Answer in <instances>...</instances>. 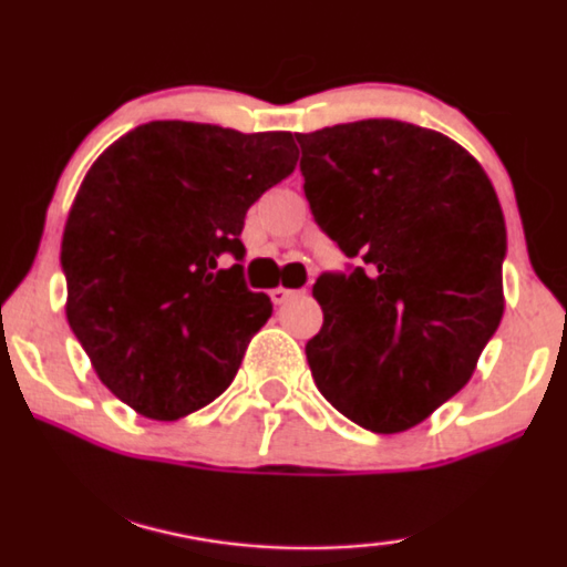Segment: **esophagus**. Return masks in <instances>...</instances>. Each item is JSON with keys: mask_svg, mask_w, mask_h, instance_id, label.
Returning a JSON list of instances; mask_svg holds the SVG:
<instances>
[{"mask_svg": "<svg viewBox=\"0 0 567 567\" xmlns=\"http://www.w3.org/2000/svg\"><path fill=\"white\" fill-rule=\"evenodd\" d=\"M293 297H297V291L286 289V286H276V289H270V299H274V305H286V301Z\"/></svg>", "mask_w": 567, "mask_h": 567, "instance_id": "obj_1", "label": "esophagus"}]
</instances>
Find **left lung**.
<instances>
[{"mask_svg":"<svg viewBox=\"0 0 567 567\" xmlns=\"http://www.w3.org/2000/svg\"><path fill=\"white\" fill-rule=\"evenodd\" d=\"M297 140L315 220L367 266L315 284L312 378L359 427L406 432L472 380L503 320L497 193L455 140L409 122L362 120Z\"/></svg>","mask_w":567,"mask_h":567,"instance_id":"obj_1","label":"left lung"}]
</instances>
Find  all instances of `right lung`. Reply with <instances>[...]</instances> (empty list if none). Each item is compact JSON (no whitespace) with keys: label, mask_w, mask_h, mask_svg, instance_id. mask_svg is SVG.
Segmentation results:
<instances>
[{"label":"right lung","mask_w":567,"mask_h":567,"mask_svg":"<svg viewBox=\"0 0 567 567\" xmlns=\"http://www.w3.org/2000/svg\"><path fill=\"white\" fill-rule=\"evenodd\" d=\"M291 132L148 122L95 158L62 237L68 322L137 414L176 422L231 385L274 305L245 286L247 208L297 166Z\"/></svg>","instance_id":"add662e5"}]
</instances>
